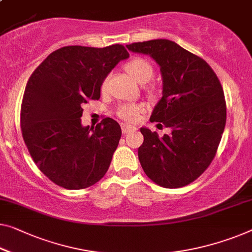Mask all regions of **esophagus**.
<instances>
[{
    "label": "esophagus",
    "mask_w": 252,
    "mask_h": 252,
    "mask_svg": "<svg viewBox=\"0 0 252 252\" xmlns=\"http://www.w3.org/2000/svg\"><path fill=\"white\" fill-rule=\"evenodd\" d=\"M121 127H122V132L123 133H127V132H130V131H134V130L137 129V127L134 126L126 125V123H122Z\"/></svg>",
    "instance_id": "1"
}]
</instances>
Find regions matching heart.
<instances>
[{
  "instance_id": "obj_1",
  "label": "heart",
  "mask_w": 252,
  "mask_h": 252,
  "mask_svg": "<svg viewBox=\"0 0 252 252\" xmlns=\"http://www.w3.org/2000/svg\"><path fill=\"white\" fill-rule=\"evenodd\" d=\"M126 70L130 73L134 80L139 82L140 85H145L152 80L154 77V67L153 64L148 60L142 58H134L130 60L129 62L126 63ZM107 79H105L102 88L103 90L106 89ZM142 108L141 105L138 104H123L119 107L118 115L121 119L127 120V121H134L138 118V115L141 113Z\"/></svg>"
}]
</instances>
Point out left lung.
<instances>
[{
    "instance_id": "8db88e82",
    "label": "left lung",
    "mask_w": 252,
    "mask_h": 252,
    "mask_svg": "<svg viewBox=\"0 0 252 252\" xmlns=\"http://www.w3.org/2000/svg\"><path fill=\"white\" fill-rule=\"evenodd\" d=\"M126 47L149 55L159 65L163 96L150 122L172 130L159 138L142 126L139 162L158 186L185 187L209 166L222 139L226 123L222 85L207 62L172 40L153 39Z\"/></svg>"
}]
</instances>
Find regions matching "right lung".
<instances>
[{"label": "right lung", "mask_w": 252, "mask_h": 252, "mask_svg": "<svg viewBox=\"0 0 252 252\" xmlns=\"http://www.w3.org/2000/svg\"><path fill=\"white\" fill-rule=\"evenodd\" d=\"M127 58L119 44L65 46L48 55L30 76L21 104L22 137L33 162L55 185L85 189L107 172L121 127L111 118L84 126L82 105L99 99L105 78Z\"/></svg>", "instance_id": "obj_1"}]
</instances>
